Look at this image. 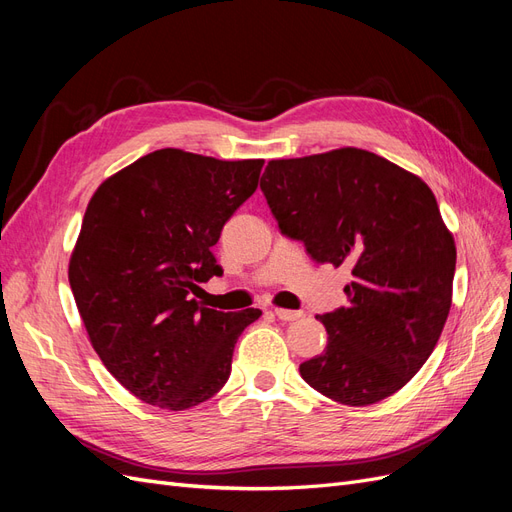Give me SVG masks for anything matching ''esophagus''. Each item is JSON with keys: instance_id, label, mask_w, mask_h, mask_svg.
I'll return each mask as SVG.
<instances>
[{"instance_id": "obj_1", "label": "esophagus", "mask_w": 512, "mask_h": 512, "mask_svg": "<svg viewBox=\"0 0 512 512\" xmlns=\"http://www.w3.org/2000/svg\"><path fill=\"white\" fill-rule=\"evenodd\" d=\"M275 316L280 318L282 322H294L303 318V312H294V309H282V307H275Z\"/></svg>"}]
</instances>
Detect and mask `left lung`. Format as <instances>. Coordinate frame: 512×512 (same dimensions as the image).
<instances>
[{"label":"left lung","mask_w":512,"mask_h":512,"mask_svg":"<svg viewBox=\"0 0 512 512\" xmlns=\"http://www.w3.org/2000/svg\"><path fill=\"white\" fill-rule=\"evenodd\" d=\"M260 190L282 235L312 260L348 267V303L318 316L329 337L301 378L369 406L410 382L451 309L455 241L427 183L365 149L271 160Z\"/></svg>","instance_id":"left-lung-1"}]
</instances>
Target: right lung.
I'll list each match as a JSON object with an SVG mask.
<instances>
[{
  "mask_svg": "<svg viewBox=\"0 0 512 512\" xmlns=\"http://www.w3.org/2000/svg\"><path fill=\"white\" fill-rule=\"evenodd\" d=\"M262 164L158 149L89 200L70 288L106 369L149 406L188 410L211 399L230 376L239 335L262 314L188 299L222 275L211 250L256 192Z\"/></svg>",
  "mask_w": 512,
  "mask_h": 512,
  "instance_id": "1",
  "label": "right lung"
}]
</instances>
